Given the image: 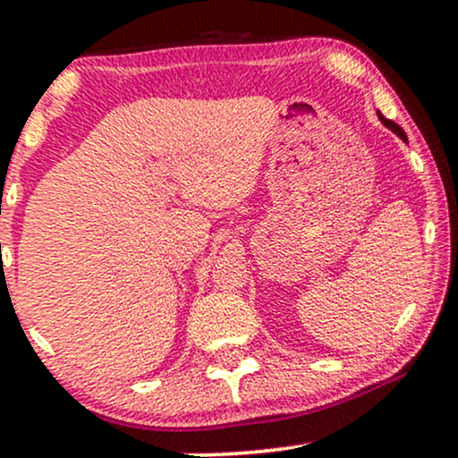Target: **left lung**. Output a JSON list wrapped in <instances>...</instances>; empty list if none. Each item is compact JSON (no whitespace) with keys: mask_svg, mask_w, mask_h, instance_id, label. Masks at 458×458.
<instances>
[{"mask_svg":"<svg viewBox=\"0 0 458 458\" xmlns=\"http://www.w3.org/2000/svg\"><path fill=\"white\" fill-rule=\"evenodd\" d=\"M377 115H379V120H381V123H383V124H386V127H387V129H390V131H392V133H396V135H398V138H401L403 141H407V135H404V131H403L401 127H398V124H396V123H392V120L383 118V114H381V112H377Z\"/></svg>","mask_w":458,"mask_h":458,"instance_id":"obj_1","label":"left lung"}]
</instances>
